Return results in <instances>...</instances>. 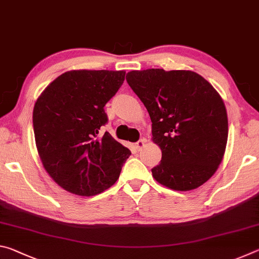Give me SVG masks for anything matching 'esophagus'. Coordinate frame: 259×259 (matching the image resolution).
<instances>
[{"label":"esophagus","instance_id":"esophagus-1","mask_svg":"<svg viewBox=\"0 0 259 259\" xmlns=\"http://www.w3.org/2000/svg\"><path fill=\"white\" fill-rule=\"evenodd\" d=\"M136 147H137V150H142V147L145 145V139H139L137 143L135 144Z\"/></svg>","mask_w":259,"mask_h":259}]
</instances>
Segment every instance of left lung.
Masks as SVG:
<instances>
[{
	"instance_id": "8db88e82",
	"label": "left lung",
	"mask_w": 259,
	"mask_h": 259,
	"mask_svg": "<svg viewBox=\"0 0 259 259\" xmlns=\"http://www.w3.org/2000/svg\"><path fill=\"white\" fill-rule=\"evenodd\" d=\"M126 82L145 105L153 142L162 151L152 169L156 182L190 191L216 172L224 156L229 122L223 99L192 71H131Z\"/></svg>"
}]
</instances>
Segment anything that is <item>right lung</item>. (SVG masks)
Listing matches in <instances>:
<instances>
[{"label":"right lung","mask_w":259,"mask_h":259,"mask_svg":"<svg viewBox=\"0 0 259 259\" xmlns=\"http://www.w3.org/2000/svg\"><path fill=\"white\" fill-rule=\"evenodd\" d=\"M123 71H69L52 81L33 111L37 152L50 177L64 190L91 196L117 179L129 148L107 131L105 105L124 81Z\"/></svg>","instance_id":"1"}]
</instances>
